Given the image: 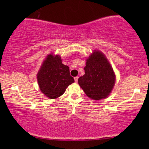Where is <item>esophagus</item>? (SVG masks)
Returning a JSON list of instances; mask_svg holds the SVG:
<instances>
[{
	"label": "esophagus",
	"mask_w": 149,
	"mask_h": 149,
	"mask_svg": "<svg viewBox=\"0 0 149 149\" xmlns=\"http://www.w3.org/2000/svg\"><path fill=\"white\" fill-rule=\"evenodd\" d=\"M74 79H75V82H77V80H78V77H74Z\"/></svg>",
	"instance_id": "esophagus-1"
}]
</instances>
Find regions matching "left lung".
Masks as SVG:
<instances>
[{
    "label": "left lung",
    "instance_id": "8db88e82",
    "mask_svg": "<svg viewBox=\"0 0 149 149\" xmlns=\"http://www.w3.org/2000/svg\"><path fill=\"white\" fill-rule=\"evenodd\" d=\"M84 70L78 84L85 94L94 100L107 98L114 87L115 75L104 55L97 50L93 52L87 60Z\"/></svg>",
    "mask_w": 149,
    "mask_h": 149
}]
</instances>
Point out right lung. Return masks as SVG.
<instances>
[{"label": "right lung", "instance_id": "obj_1", "mask_svg": "<svg viewBox=\"0 0 149 149\" xmlns=\"http://www.w3.org/2000/svg\"><path fill=\"white\" fill-rule=\"evenodd\" d=\"M37 81L41 92L54 99L64 94L74 79L70 75L69 67L62 64L60 56L49 54L37 74Z\"/></svg>", "mask_w": 149, "mask_h": 149}]
</instances>
